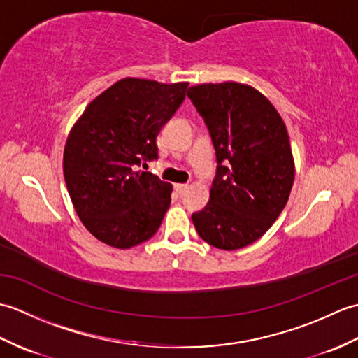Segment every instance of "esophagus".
Segmentation results:
<instances>
[{"label": "esophagus", "instance_id": "34e87169", "mask_svg": "<svg viewBox=\"0 0 358 358\" xmlns=\"http://www.w3.org/2000/svg\"><path fill=\"white\" fill-rule=\"evenodd\" d=\"M187 189H189L187 185H175V191H177L178 195H183Z\"/></svg>", "mask_w": 358, "mask_h": 358}]
</instances>
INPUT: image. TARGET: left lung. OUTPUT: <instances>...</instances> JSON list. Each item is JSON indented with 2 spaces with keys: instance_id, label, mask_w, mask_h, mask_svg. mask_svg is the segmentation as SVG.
<instances>
[{
  "instance_id": "8db88e82",
  "label": "left lung",
  "mask_w": 358,
  "mask_h": 358,
  "mask_svg": "<svg viewBox=\"0 0 358 358\" xmlns=\"http://www.w3.org/2000/svg\"><path fill=\"white\" fill-rule=\"evenodd\" d=\"M187 96L208 126L218 163L209 203L192 214L195 229L223 250L252 245L285 209L294 185L285 121L268 98L241 83L192 86Z\"/></svg>"
}]
</instances>
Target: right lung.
I'll list each match as a JSON object with an SVG mask.
<instances>
[{"label":"right lung","mask_w":358,"mask_h":358,"mask_svg":"<svg viewBox=\"0 0 358 358\" xmlns=\"http://www.w3.org/2000/svg\"><path fill=\"white\" fill-rule=\"evenodd\" d=\"M187 86L120 80L87 106L67 136V191L81 223L106 245L129 249L162 224L172 186L136 166L158 158L157 136L183 103Z\"/></svg>","instance_id":"obj_1"}]
</instances>
